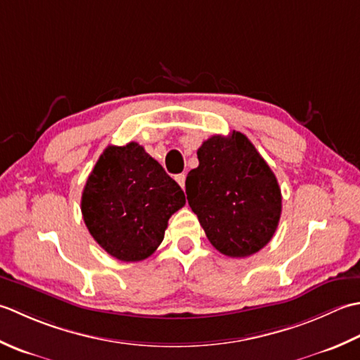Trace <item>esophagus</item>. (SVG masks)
<instances>
[{
  "instance_id": "34e87169",
  "label": "esophagus",
  "mask_w": 360,
  "mask_h": 360,
  "mask_svg": "<svg viewBox=\"0 0 360 360\" xmlns=\"http://www.w3.org/2000/svg\"><path fill=\"white\" fill-rule=\"evenodd\" d=\"M175 180H177V183L179 185L185 189V181H186V175L185 174H179V175H175Z\"/></svg>"
}]
</instances>
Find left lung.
<instances>
[{
    "label": "left lung",
    "mask_w": 360,
    "mask_h": 360,
    "mask_svg": "<svg viewBox=\"0 0 360 360\" xmlns=\"http://www.w3.org/2000/svg\"><path fill=\"white\" fill-rule=\"evenodd\" d=\"M197 158L186 195L212 247L230 258L259 252L281 216V189L266 160L236 130L208 138Z\"/></svg>",
    "instance_id": "8db88e82"
}]
</instances>
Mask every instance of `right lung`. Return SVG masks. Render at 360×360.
I'll return each instance as SVG.
<instances>
[{"mask_svg": "<svg viewBox=\"0 0 360 360\" xmlns=\"http://www.w3.org/2000/svg\"><path fill=\"white\" fill-rule=\"evenodd\" d=\"M186 203L177 181L143 146H108L88 175L84 222L94 240L124 262L143 261L157 250L167 221Z\"/></svg>", "mask_w": 360, "mask_h": 360, "instance_id": "obj_1", "label": "right lung"}]
</instances>
